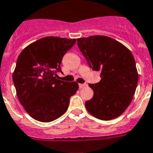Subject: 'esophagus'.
<instances>
[{"label": "esophagus", "instance_id": "34e87169", "mask_svg": "<svg viewBox=\"0 0 153 153\" xmlns=\"http://www.w3.org/2000/svg\"><path fill=\"white\" fill-rule=\"evenodd\" d=\"M86 86H87V84H79V87L80 88H84Z\"/></svg>", "mask_w": 153, "mask_h": 153}]
</instances>
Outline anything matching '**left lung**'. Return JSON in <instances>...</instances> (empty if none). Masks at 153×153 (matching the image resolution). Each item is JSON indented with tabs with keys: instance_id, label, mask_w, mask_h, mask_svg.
<instances>
[{
	"instance_id": "obj_1",
	"label": "left lung",
	"mask_w": 153,
	"mask_h": 153,
	"mask_svg": "<svg viewBox=\"0 0 153 153\" xmlns=\"http://www.w3.org/2000/svg\"><path fill=\"white\" fill-rule=\"evenodd\" d=\"M80 51L101 81L89 84L93 96L85 102L88 112L102 120L118 117L132 101L138 81L135 60L131 51L106 36L77 39Z\"/></svg>"
}]
</instances>
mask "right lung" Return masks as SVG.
Wrapping results in <instances>:
<instances>
[{
	"label": "right lung",
	"mask_w": 153,
	"mask_h": 153,
	"mask_svg": "<svg viewBox=\"0 0 153 153\" xmlns=\"http://www.w3.org/2000/svg\"><path fill=\"white\" fill-rule=\"evenodd\" d=\"M76 39L47 36L30 44L19 54L13 80L19 102L31 117L48 123L61 117L78 90L75 81L58 80L64 54Z\"/></svg>",
	"instance_id": "add662e5"
}]
</instances>
